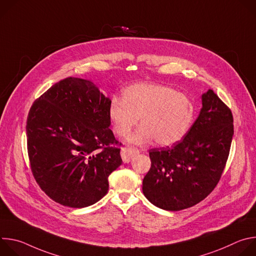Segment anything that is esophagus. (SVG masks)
Listing matches in <instances>:
<instances>
[{"mask_svg": "<svg viewBox=\"0 0 256 256\" xmlns=\"http://www.w3.org/2000/svg\"><path fill=\"white\" fill-rule=\"evenodd\" d=\"M138 153V151L134 148L132 147H126V148H122L120 155H122V159L124 161V163H130V160L132 159V157L134 155H136Z\"/></svg>", "mask_w": 256, "mask_h": 256, "instance_id": "esophagus-1", "label": "esophagus"}]
</instances>
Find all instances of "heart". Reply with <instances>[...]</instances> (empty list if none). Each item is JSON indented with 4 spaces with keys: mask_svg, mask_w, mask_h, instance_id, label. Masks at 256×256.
Returning <instances> with one entry per match:
<instances>
[{
    "mask_svg": "<svg viewBox=\"0 0 256 256\" xmlns=\"http://www.w3.org/2000/svg\"><path fill=\"white\" fill-rule=\"evenodd\" d=\"M108 116L114 132L126 136L138 124H142L128 140L146 144L154 140L160 146L178 142L190 130L194 118L190 99L175 90L152 83H138L122 92V99L114 96Z\"/></svg>",
    "mask_w": 256,
    "mask_h": 256,
    "instance_id": "1",
    "label": "heart"
}]
</instances>
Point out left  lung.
<instances>
[{
    "mask_svg": "<svg viewBox=\"0 0 256 256\" xmlns=\"http://www.w3.org/2000/svg\"><path fill=\"white\" fill-rule=\"evenodd\" d=\"M202 104L184 138L149 151L151 168L144 177L142 192L162 210L198 204L216 188L225 168L234 134L232 112L210 89L202 95Z\"/></svg>",
    "mask_w": 256,
    "mask_h": 256,
    "instance_id": "obj_1",
    "label": "left lung"
}]
</instances>
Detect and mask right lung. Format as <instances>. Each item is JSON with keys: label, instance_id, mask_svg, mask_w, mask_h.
Returning a JSON list of instances; mask_svg holds the SVG:
<instances>
[{"label": "right lung", "instance_id": "add662e5", "mask_svg": "<svg viewBox=\"0 0 256 256\" xmlns=\"http://www.w3.org/2000/svg\"><path fill=\"white\" fill-rule=\"evenodd\" d=\"M109 103L93 82L66 78L31 106L26 124L31 170L52 200L81 208L108 192V176L122 163L109 128Z\"/></svg>", "mask_w": 256, "mask_h": 256}]
</instances>
